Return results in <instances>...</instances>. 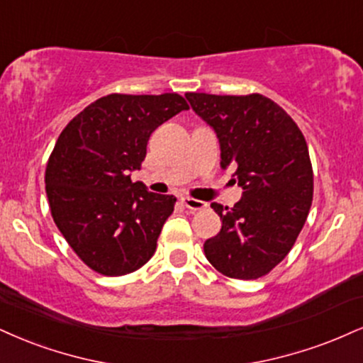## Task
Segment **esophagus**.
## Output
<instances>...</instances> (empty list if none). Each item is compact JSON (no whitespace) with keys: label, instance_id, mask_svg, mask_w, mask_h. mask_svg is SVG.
I'll use <instances>...</instances> for the list:
<instances>
[{"label":"esophagus","instance_id":"obj_1","mask_svg":"<svg viewBox=\"0 0 363 363\" xmlns=\"http://www.w3.org/2000/svg\"><path fill=\"white\" fill-rule=\"evenodd\" d=\"M181 201L187 209H191V211H201V209H204L208 206L204 201H199V199H194V198H187V196H186V198H181Z\"/></svg>","mask_w":363,"mask_h":363}]
</instances>
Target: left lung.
I'll use <instances>...</instances> for the list:
<instances>
[{
  "label": "left lung",
  "instance_id": "obj_1",
  "mask_svg": "<svg viewBox=\"0 0 363 363\" xmlns=\"http://www.w3.org/2000/svg\"><path fill=\"white\" fill-rule=\"evenodd\" d=\"M220 140L221 167L235 164L243 189L233 208L213 203L221 220L204 242L209 264L226 277L267 276L298 240L313 201V165L296 121L265 96L186 93Z\"/></svg>",
  "mask_w": 363,
  "mask_h": 363
}]
</instances>
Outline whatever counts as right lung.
Returning <instances> with one entry per match:
<instances>
[{
    "label": "right lung",
    "mask_w": 363,
    "mask_h": 363,
    "mask_svg": "<svg viewBox=\"0 0 363 363\" xmlns=\"http://www.w3.org/2000/svg\"><path fill=\"white\" fill-rule=\"evenodd\" d=\"M189 104L177 93L108 94L86 106L57 138L45 169L52 218L94 272L125 276L155 253L176 198L132 182L157 126Z\"/></svg>",
    "instance_id": "obj_1"
}]
</instances>
